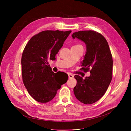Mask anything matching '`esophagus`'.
I'll return each instance as SVG.
<instances>
[{
	"instance_id": "esophagus-1",
	"label": "esophagus",
	"mask_w": 131,
	"mask_h": 131,
	"mask_svg": "<svg viewBox=\"0 0 131 131\" xmlns=\"http://www.w3.org/2000/svg\"><path fill=\"white\" fill-rule=\"evenodd\" d=\"M68 77H69V78H70V79L74 78V75H73L72 74H68Z\"/></svg>"
}]
</instances>
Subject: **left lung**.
Here are the masks:
<instances>
[{"label": "left lung", "instance_id": "8db88e82", "mask_svg": "<svg viewBox=\"0 0 131 131\" xmlns=\"http://www.w3.org/2000/svg\"><path fill=\"white\" fill-rule=\"evenodd\" d=\"M86 45V52L81 62V68L90 75L83 79L75 75V96L81 102L90 104L98 101L106 92L112 80L113 60L109 44L103 36L96 31H80L72 35Z\"/></svg>", "mask_w": 131, "mask_h": 131}]
</instances>
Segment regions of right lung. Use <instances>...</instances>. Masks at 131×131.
Wrapping results in <instances>:
<instances>
[{
  "label": "right lung",
  "mask_w": 131,
  "mask_h": 131,
  "mask_svg": "<svg viewBox=\"0 0 131 131\" xmlns=\"http://www.w3.org/2000/svg\"><path fill=\"white\" fill-rule=\"evenodd\" d=\"M71 32L44 31L33 36L25 47L21 58L23 82L30 96L38 102L51 101L68 80L67 77L58 82L48 61L55 60V55Z\"/></svg>",
  "instance_id": "right-lung-1"
}]
</instances>
